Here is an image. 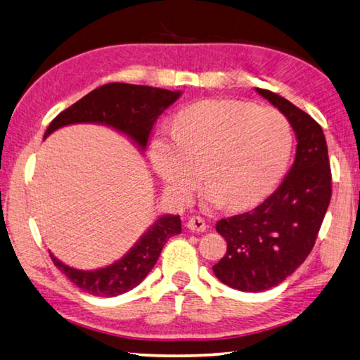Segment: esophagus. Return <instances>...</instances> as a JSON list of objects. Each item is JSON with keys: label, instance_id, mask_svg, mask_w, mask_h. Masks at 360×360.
<instances>
[{"label": "esophagus", "instance_id": "1", "mask_svg": "<svg viewBox=\"0 0 360 360\" xmlns=\"http://www.w3.org/2000/svg\"><path fill=\"white\" fill-rule=\"evenodd\" d=\"M187 228L193 233H202V231H206L207 225L201 217H191L187 220Z\"/></svg>", "mask_w": 360, "mask_h": 360}]
</instances>
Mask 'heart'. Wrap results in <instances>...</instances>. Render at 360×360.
<instances>
[{
	"label": "heart",
	"mask_w": 360,
	"mask_h": 360,
	"mask_svg": "<svg viewBox=\"0 0 360 360\" xmlns=\"http://www.w3.org/2000/svg\"><path fill=\"white\" fill-rule=\"evenodd\" d=\"M291 127L276 108L209 99L174 117V134L151 143L154 169L176 201L187 202L201 182L212 206L248 207L269 193L288 163Z\"/></svg>",
	"instance_id": "b5f03b06"
}]
</instances>
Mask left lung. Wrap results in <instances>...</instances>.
<instances>
[{"label":"left lung","instance_id":"1","mask_svg":"<svg viewBox=\"0 0 360 360\" xmlns=\"http://www.w3.org/2000/svg\"><path fill=\"white\" fill-rule=\"evenodd\" d=\"M255 91L282 113L296 135V158L282 184L252 211L221 219L215 230L226 253L212 271L221 283L248 292L271 290L309 257L332 195L328 145L319 124L290 101Z\"/></svg>","mask_w":360,"mask_h":360}]
</instances>
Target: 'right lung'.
Wrapping results in <instances>:
<instances>
[{"label":"right lung","instance_id":"obj_1","mask_svg":"<svg viewBox=\"0 0 360 360\" xmlns=\"http://www.w3.org/2000/svg\"><path fill=\"white\" fill-rule=\"evenodd\" d=\"M181 91L145 84L108 83L91 91L58 115L45 130L47 139L55 130L72 124H101L126 135L141 153L146 151L149 134L158 117L181 97ZM181 233L179 215L163 214L149 225L129 252L115 263L83 271L64 264L50 252L51 261L78 288L93 296L115 297L139 286L158 263L167 240Z\"/></svg>","mask_w":360,"mask_h":360}]
</instances>
